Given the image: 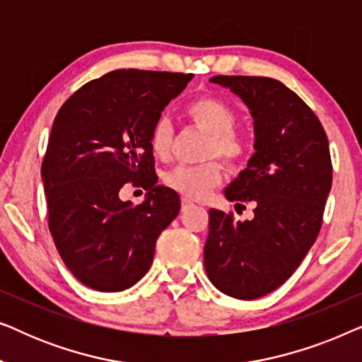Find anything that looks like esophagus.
<instances>
[{"mask_svg":"<svg viewBox=\"0 0 362 362\" xmlns=\"http://www.w3.org/2000/svg\"><path fill=\"white\" fill-rule=\"evenodd\" d=\"M192 206H194V202L187 199V197H182V199H181V209H182V211H187V209H191Z\"/></svg>","mask_w":362,"mask_h":362,"instance_id":"obj_1","label":"esophagus"}]
</instances>
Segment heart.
<instances>
[{"instance_id": "obj_1", "label": "heart", "mask_w": 362, "mask_h": 362, "mask_svg": "<svg viewBox=\"0 0 362 362\" xmlns=\"http://www.w3.org/2000/svg\"><path fill=\"white\" fill-rule=\"evenodd\" d=\"M186 115L197 128L211 135L207 145V156H219L229 166H237L247 155V143L240 133L234 130L235 112L224 100L217 97H199L186 107ZM173 128L171 123L161 118L151 128L150 146L153 155L166 158L171 151ZM222 181V166L217 161L204 165L173 168L165 176V185L173 191L180 192L187 199L201 201L211 189Z\"/></svg>"}]
</instances>
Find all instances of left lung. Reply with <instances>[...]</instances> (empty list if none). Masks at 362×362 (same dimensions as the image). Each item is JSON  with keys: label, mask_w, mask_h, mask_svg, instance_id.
Instances as JSON below:
<instances>
[{"label": "left lung", "mask_w": 362, "mask_h": 362, "mask_svg": "<svg viewBox=\"0 0 362 362\" xmlns=\"http://www.w3.org/2000/svg\"><path fill=\"white\" fill-rule=\"evenodd\" d=\"M254 117L255 153L226 189L235 206L254 202V219L209 211L204 267L212 285L239 300L279 288L320 234L333 181L328 136L313 110L270 77L216 76ZM245 207V206H244Z\"/></svg>", "instance_id": "8db88e82"}]
</instances>
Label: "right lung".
<instances>
[{
	"label": "right lung",
	"mask_w": 362,
	"mask_h": 362,
	"mask_svg": "<svg viewBox=\"0 0 362 362\" xmlns=\"http://www.w3.org/2000/svg\"><path fill=\"white\" fill-rule=\"evenodd\" d=\"M191 78L120 69L82 86L54 118L41 168L49 230L67 269L93 290L141 280L180 212V196L156 186L150 135ZM128 182L148 191L141 205L121 201Z\"/></svg>",
	"instance_id": "1"
}]
</instances>
